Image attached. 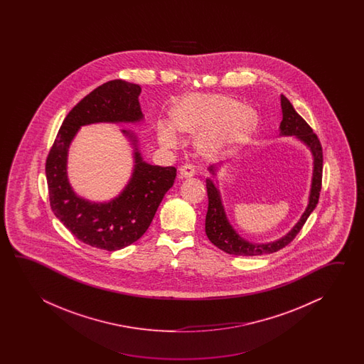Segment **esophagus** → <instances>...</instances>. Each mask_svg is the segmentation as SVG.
Segmentation results:
<instances>
[{"label":"esophagus","mask_w":364,"mask_h":364,"mask_svg":"<svg viewBox=\"0 0 364 364\" xmlns=\"http://www.w3.org/2000/svg\"><path fill=\"white\" fill-rule=\"evenodd\" d=\"M179 176L181 178H191L195 176V168L193 165H183L179 169Z\"/></svg>","instance_id":"esophagus-1"}]
</instances>
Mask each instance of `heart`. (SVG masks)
Listing matches in <instances>:
<instances>
[{"label":"heart","mask_w":364,"mask_h":364,"mask_svg":"<svg viewBox=\"0 0 364 364\" xmlns=\"http://www.w3.org/2000/svg\"><path fill=\"white\" fill-rule=\"evenodd\" d=\"M257 122L255 110L223 95H190L171 112V121L156 124L159 143L166 148L178 146V132H201L196 147L203 155L213 156L224 148L247 139Z\"/></svg>","instance_id":"1"}]
</instances>
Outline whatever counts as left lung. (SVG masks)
<instances>
[{"mask_svg": "<svg viewBox=\"0 0 364 364\" xmlns=\"http://www.w3.org/2000/svg\"><path fill=\"white\" fill-rule=\"evenodd\" d=\"M281 109H282V121L279 124V135L295 136L296 139L301 140L309 148L314 159V171H312L307 208L303 212L302 217L294 225V228L282 238L269 243H252L242 238L240 234L234 230V228L229 223L225 213L224 204L221 200V193L218 187L215 185L212 179L207 178L205 183H207V193H208V210L205 216V232L208 240L226 254L237 256H257L279 251L294 240L296 234L301 232L309 215L312 213V210L316 208L318 195L321 190V178H323V148L316 134L312 132V129L302 117L295 112L291 102L287 100L284 95H281ZM220 165L221 164L210 165L208 168L209 173L216 176V171H218Z\"/></svg>", "mask_w": 364, "mask_h": 364, "instance_id": "1", "label": "left lung"}]
</instances>
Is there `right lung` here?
<instances>
[{"instance_id":"1","label":"right lung","mask_w":364,"mask_h":364,"mask_svg":"<svg viewBox=\"0 0 364 364\" xmlns=\"http://www.w3.org/2000/svg\"><path fill=\"white\" fill-rule=\"evenodd\" d=\"M140 91V85L122 79L93 90L63 119L47 157L46 174L53 213L77 240L92 247L117 251L139 240L177 176L174 166L143 161L136 136L122 130L134 146V171L124 191L110 201L95 203L77 195L70 185L68 154L79 129L99 122H139L143 119Z\"/></svg>"}]
</instances>
